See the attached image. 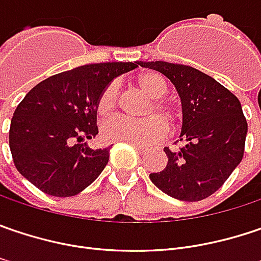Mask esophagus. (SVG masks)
<instances>
[{
    "instance_id": "1",
    "label": "esophagus",
    "mask_w": 261,
    "mask_h": 261,
    "mask_svg": "<svg viewBox=\"0 0 261 261\" xmlns=\"http://www.w3.org/2000/svg\"><path fill=\"white\" fill-rule=\"evenodd\" d=\"M130 145L134 146V147H136V149H137V150H139L140 153H143V152H146V150H147V147H146V146L139 145V143H133V142H130Z\"/></svg>"
}]
</instances>
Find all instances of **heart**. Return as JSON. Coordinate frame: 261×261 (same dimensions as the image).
Returning a JSON list of instances; mask_svg holds the SVG:
<instances>
[{
  "mask_svg": "<svg viewBox=\"0 0 261 261\" xmlns=\"http://www.w3.org/2000/svg\"><path fill=\"white\" fill-rule=\"evenodd\" d=\"M139 85L147 96L153 97L152 103L146 108L149 116L140 119H131L125 116H116L108 119L101 125V137L108 142H133L139 145H150L161 140L165 136L167 125H174L180 111L170 100L164 99L168 91V84L165 78L155 72L140 73L136 78ZM118 101V87L114 83L108 84L100 93L97 99V114L101 118L112 115L116 109Z\"/></svg>",
  "mask_w": 261,
  "mask_h": 261,
  "instance_id": "b5f03b06",
  "label": "heart"
}]
</instances>
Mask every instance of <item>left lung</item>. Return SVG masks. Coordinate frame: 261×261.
<instances>
[{"mask_svg":"<svg viewBox=\"0 0 261 261\" xmlns=\"http://www.w3.org/2000/svg\"><path fill=\"white\" fill-rule=\"evenodd\" d=\"M158 70L176 87L181 100L183 125L176 150L152 183L171 198L195 202L205 199L229 178L244 158L248 124L235 94L201 70L168 62H137Z\"/></svg>","mask_w":261,"mask_h":261,"instance_id":"8db88e82","label":"left lung"}]
</instances>
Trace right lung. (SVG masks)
Returning <instances> with one entry per match:
<instances>
[{
  "label": "right lung",
  "instance_id": "1",
  "mask_svg": "<svg viewBox=\"0 0 261 261\" xmlns=\"http://www.w3.org/2000/svg\"><path fill=\"white\" fill-rule=\"evenodd\" d=\"M137 62L84 65L35 85L19 103L8 143L17 171L51 196H73L90 186L109 161V147L91 149L97 99L115 76Z\"/></svg>",
  "mask_w": 261,
  "mask_h": 261
}]
</instances>
